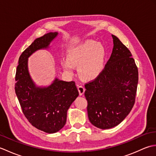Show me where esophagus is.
<instances>
[{"label":"esophagus","instance_id":"obj_1","mask_svg":"<svg viewBox=\"0 0 156 156\" xmlns=\"http://www.w3.org/2000/svg\"><path fill=\"white\" fill-rule=\"evenodd\" d=\"M78 90L79 92V94H80V96H82L84 93V91H85V88L82 85H78Z\"/></svg>","mask_w":156,"mask_h":156}]
</instances>
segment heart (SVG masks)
Wrapping results in <instances>:
<instances>
[{
    "instance_id": "1",
    "label": "heart",
    "mask_w": 156,
    "mask_h": 156,
    "mask_svg": "<svg viewBox=\"0 0 156 156\" xmlns=\"http://www.w3.org/2000/svg\"><path fill=\"white\" fill-rule=\"evenodd\" d=\"M106 51L104 46L94 40H87L68 50L67 59L62 61L66 71L72 73L73 66L78 67L79 76L92 80L101 74L105 67Z\"/></svg>"
}]
</instances>
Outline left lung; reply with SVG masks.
I'll return each mask as SVG.
<instances>
[{"instance_id":"8db88e82","label":"left lung","mask_w":156,"mask_h":156,"mask_svg":"<svg viewBox=\"0 0 156 156\" xmlns=\"http://www.w3.org/2000/svg\"><path fill=\"white\" fill-rule=\"evenodd\" d=\"M113 48L103 70L85 84L89 121L99 129L120 124L133 108L138 83V69L130 51L112 35Z\"/></svg>"}]
</instances>
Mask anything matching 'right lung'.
<instances>
[{
    "instance_id": "right-lung-1",
    "label": "right lung",
    "mask_w": 156,
    "mask_h": 156,
    "mask_svg": "<svg viewBox=\"0 0 156 156\" xmlns=\"http://www.w3.org/2000/svg\"><path fill=\"white\" fill-rule=\"evenodd\" d=\"M58 35V32H50L35 39L19 57L15 76V93L23 114L33 126L48 133L64 127L68 108L79 95L74 81L55 78L51 84L43 87L36 84L29 74V58L38 50L50 48Z\"/></svg>"
}]
</instances>
